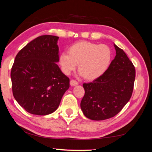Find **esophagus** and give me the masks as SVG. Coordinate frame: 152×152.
Returning a JSON list of instances; mask_svg holds the SVG:
<instances>
[{
	"label": "esophagus",
	"mask_w": 152,
	"mask_h": 152,
	"mask_svg": "<svg viewBox=\"0 0 152 152\" xmlns=\"http://www.w3.org/2000/svg\"><path fill=\"white\" fill-rule=\"evenodd\" d=\"M78 85V82H77V81L74 80H70V85H71L72 86H75Z\"/></svg>",
	"instance_id": "1"
}]
</instances>
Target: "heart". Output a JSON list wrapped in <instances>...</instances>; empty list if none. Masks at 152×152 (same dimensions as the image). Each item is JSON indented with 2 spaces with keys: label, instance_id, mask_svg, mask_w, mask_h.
<instances>
[{
  "label": "heart",
  "instance_id": "b5f03b06",
  "mask_svg": "<svg viewBox=\"0 0 152 152\" xmlns=\"http://www.w3.org/2000/svg\"><path fill=\"white\" fill-rule=\"evenodd\" d=\"M67 53H63L59 57L63 73L69 75L78 65L80 75L88 81L100 78L110 66L112 57V50L107 45L85 40L71 45Z\"/></svg>",
  "mask_w": 152,
  "mask_h": 152
}]
</instances>
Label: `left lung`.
Segmentation results:
<instances>
[{"label": "left lung", "mask_w": 152, "mask_h": 152, "mask_svg": "<svg viewBox=\"0 0 152 152\" xmlns=\"http://www.w3.org/2000/svg\"><path fill=\"white\" fill-rule=\"evenodd\" d=\"M114 46L116 53L106 72L93 83L83 84L85 93L80 107L84 115L91 120L114 117L131 97L135 69L124 50Z\"/></svg>", "instance_id": "1"}]
</instances>
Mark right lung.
Returning a JSON list of instances; mask_svg holds the SVG:
<instances>
[{"mask_svg": "<svg viewBox=\"0 0 152 152\" xmlns=\"http://www.w3.org/2000/svg\"><path fill=\"white\" fill-rule=\"evenodd\" d=\"M59 37H38L16 55L11 72L14 98L32 114L54 112L69 87V78L62 73L59 62Z\"/></svg>", "mask_w": 152, "mask_h": 152, "instance_id": "obj_1", "label": "right lung"}]
</instances>
